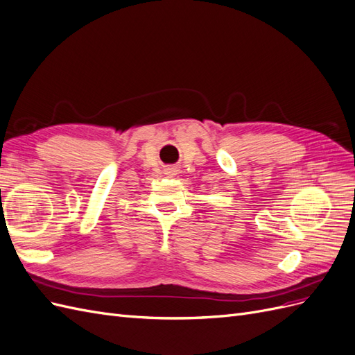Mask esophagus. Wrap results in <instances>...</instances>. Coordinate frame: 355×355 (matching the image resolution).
Segmentation results:
<instances>
[{
    "mask_svg": "<svg viewBox=\"0 0 355 355\" xmlns=\"http://www.w3.org/2000/svg\"><path fill=\"white\" fill-rule=\"evenodd\" d=\"M167 175H175V171H173V168H170V170L167 171Z\"/></svg>",
    "mask_w": 355,
    "mask_h": 355,
    "instance_id": "esophagus-1",
    "label": "esophagus"
}]
</instances>
